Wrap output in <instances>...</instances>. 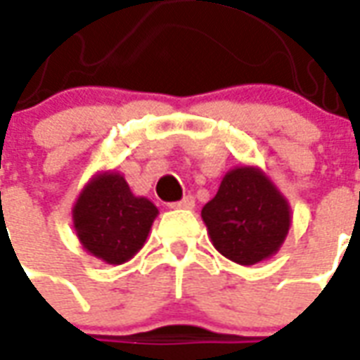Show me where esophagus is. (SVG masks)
Returning <instances> with one entry per match:
<instances>
[{
  "mask_svg": "<svg viewBox=\"0 0 360 360\" xmlns=\"http://www.w3.org/2000/svg\"><path fill=\"white\" fill-rule=\"evenodd\" d=\"M172 208H193L195 206V198L191 197V195H187V197H183L181 200H177V202H172Z\"/></svg>",
  "mask_w": 360,
  "mask_h": 360,
  "instance_id": "esophagus-1",
  "label": "esophagus"
}]
</instances>
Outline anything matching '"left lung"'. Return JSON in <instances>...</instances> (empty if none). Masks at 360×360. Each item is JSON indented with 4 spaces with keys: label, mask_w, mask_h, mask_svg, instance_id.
Wrapping results in <instances>:
<instances>
[{
    "label": "left lung",
    "mask_w": 360,
    "mask_h": 360,
    "mask_svg": "<svg viewBox=\"0 0 360 360\" xmlns=\"http://www.w3.org/2000/svg\"><path fill=\"white\" fill-rule=\"evenodd\" d=\"M200 214L216 250L240 265L271 257L290 228L286 200L255 167L228 173Z\"/></svg>",
    "instance_id": "8db88e82"
}]
</instances>
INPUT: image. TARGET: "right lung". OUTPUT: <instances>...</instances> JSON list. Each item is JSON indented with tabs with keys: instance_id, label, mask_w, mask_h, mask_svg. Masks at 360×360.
<instances>
[{
	"instance_id": "obj_1",
	"label": "right lung",
	"mask_w": 360,
	"mask_h": 360,
	"mask_svg": "<svg viewBox=\"0 0 360 360\" xmlns=\"http://www.w3.org/2000/svg\"><path fill=\"white\" fill-rule=\"evenodd\" d=\"M158 216L148 198L134 197L124 177L105 173L93 179L74 206V226L84 248L110 265H120L144 245Z\"/></svg>"
}]
</instances>
